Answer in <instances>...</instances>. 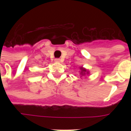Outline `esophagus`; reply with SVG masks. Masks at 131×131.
<instances>
[{"mask_svg":"<svg viewBox=\"0 0 131 131\" xmlns=\"http://www.w3.org/2000/svg\"><path fill=\"white\" fill-rule=\"evenodd\" d=\"M54 61L55 62H58V63H60V58H55L54 59Z\"/></svg>","mask_w":131,"mask_h":131,"instance_id":"obj_1","label":"esophagus"}]
</instances>
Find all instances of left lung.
Segmentation results:
<instances>
[{
  "mask_svg": "<svg viewBox=\"0 0 131 131\" xmlns=\"http://www.w3.org/2000/svg\"><path fill=\"white\" fill-rule=\"evenodd\" d=\"M81 68V69L82 70V72H85V71H86V70H85V69H83L82 68Z\"/></svg>",
  "mask_w": 131,
  "mask_h": 131,
  "instance_id": "8db88e82",
  "label": "left lung"
}]
</instances>
